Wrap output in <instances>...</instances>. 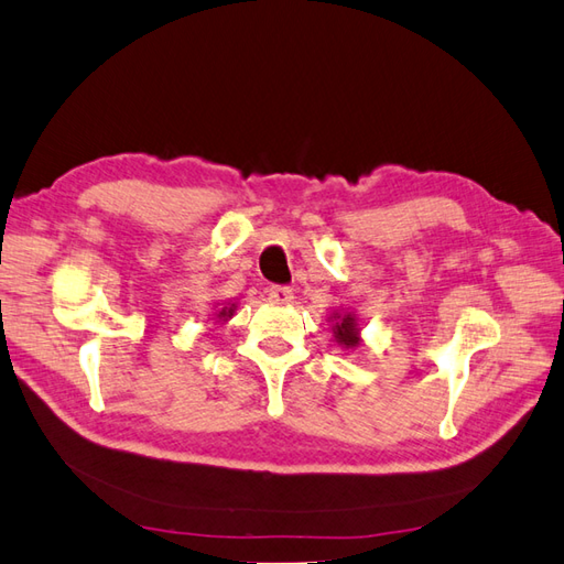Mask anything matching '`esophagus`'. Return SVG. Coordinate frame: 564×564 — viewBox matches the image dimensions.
I'll use <instances>...</instances> for the list:
<instances>
[{
  "label": "esophagus",
  "mask_w": 564,
  "mask_h": 564,
  "mask_svg": "<svg viewBox=\"0 0 564 564\" xmlns=\"http://www.w3.org/2000/svg\"><path fill=\"white\" fill-rule=\"evenodd\" d=\"M269 302H273V305H291L293 302V288L288 285H271L269 291Z\"/></svg>",
  "instance_id": "34e87169"
}]
</instances>
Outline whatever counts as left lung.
Returning <instances> with one entry per match:
<instances>
[{
    "label": "left lung",
    "instance_id": "1",
    "mask_svg": "<svg viewBox=\"0 0 564 564\" xmlns=\"http://www.w3.org/2000/svg\"><path fill=\"white\" fill-rule=\"evenodd\" d=\"M336 338L340 345H345V348H355V345H359L357 324L352 319V314H345L340 324H336Z\"/></svg>",
    "mask_w": 564,
    "mask_h": 564
}]
</instances>
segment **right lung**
I'll list each match as a JSON object with an SVG mask.
<instances>
[{
	"label": "right lung",
	"mask_w": 564,
	"mask_h": 564,
	"mask_svg": "<svg viewBox=\"0 0 564 564\" xmlns=\"http://www.w3.org/2000/svg\"><path fill=\"white\" fill-rule=\"evenodd\" d=\"M234 314V307H226V310H221V314L219 316H230Z\"/></svg>",
	"instance_id": "right-lung-1"
}]
</instances>
